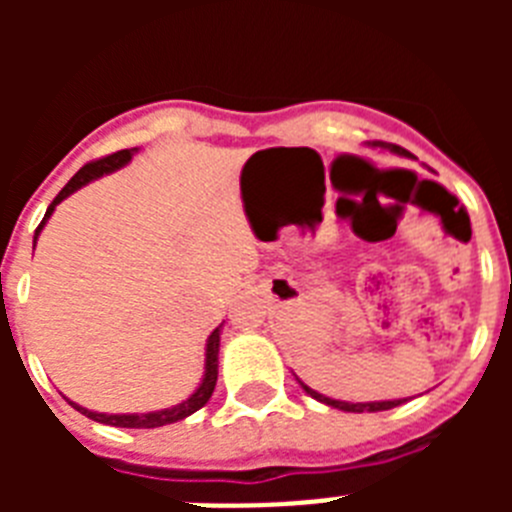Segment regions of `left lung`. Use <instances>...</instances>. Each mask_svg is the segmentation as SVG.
Returning a JSON list of instances; mask_svg holds the SVG:
<instances>
[{
  "instance_id": "8db88e82",
  "label": "left lung",
  "mask_w": 512,
  "mask_h": 512,
  "mask_svg": "<svg viewBox=\"0 0 512 512\" xmlns=\"http://www.w3.org/2000/svg\"><path fill=\"white\" fill-rule=\"evenodd\" d=\"M374 148H384V151L390 153H397V156H410L405 148L400 146H392V143H374ZM300 382V379H297ZM302 390L307 392L310 397H315L318 402H323V405H328V408H336V410H343V413H379V410H392L397 408V405H402V402L408 400H374V402H346V400H333V397L328 395H320V392H315L312 387H307L305 382H300Z\"/></svg>"
}]
</instances>
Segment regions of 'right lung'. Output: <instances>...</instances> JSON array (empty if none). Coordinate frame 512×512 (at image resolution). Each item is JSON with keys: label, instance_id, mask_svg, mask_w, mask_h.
<instances>
[{"label": "right lung", "instance_id": "obj_1", "mask_svg": "<svg viewBox=\"0 0 512 512\" xmlns=\"http://www.w3.org/2000/svg\"><path fill=\"white\" fill-rule=\"evenodd\" d=\"M135 153H138V148H128V151H117V153H112V156L99 158V161H94V164H87V166H84V169L76 171V174L71 176V182L66 184V187L61 189V192H58V197L51 202V207L45 210L43 223H40L38 230H35L33 243H38L40 230L45 228V223H48V217H51L53 212H56V207L61 205V202L66 200V197H71V194H74L76 189L87 187L89 182H94V179H99V176L112 174V171L122 169V166H128V161L135 156ZM220 333H223V325H217V328L210 333V338H207V343H205V372H202V379H200V384H197V390H194L192 395L187 397V400L176 402V405H171V408L151 410V413H97V410L81 408V405L71 402L69 397H66V402H69V405L74 410H79L81 415H87V418L97 420V423L115 425V428H161V425H169V423H176V420L189 418V415H192V413H197V410H200V408H205L207 400H210L212 392H215V384H217V354H220Z\"/></svg>", "mask_w": 512, "mask_h": 512}]
</instances>
